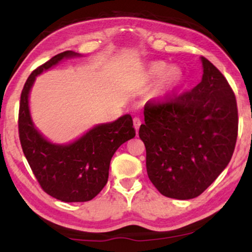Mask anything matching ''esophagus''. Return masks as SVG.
I'll return each mask as SVG.
<instances>
[{"mask_svg":"<svg viewBox=\"0 0 252 252\" xmlns=\"http://www.w3.org/2000/svg\"><path fill=\"white\" fill-rule=\"evenodd\" d=\"M132 122H134V126H135V129H136V131H137L138 129H140V126H141V118H138V117H134V120H132Z\"/></svg>","mask_w":252,"mask_h":252,"instance_id":"34e87169","label":"esophagus"}]
</instances>
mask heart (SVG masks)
Instances as JSON below:
<instances>
[{
    "label": "heart",
    "mask_w": 252,
    "mask_h": 252,
    "mask_svg": "<svg viewBox=\"0 0 252 252\" xmlns=\"http://www.w3.org/2000/svg\"><path fill=\"white\" fill-rule=\"evenodd\" d=\"M147 74L150 80L161 79L158 92H160V96L162 97L172 94L184 82V74L180 68L169 67L163 62L150 63Z\"/></svg>",
    "instance_id": "1"
}]
</instances>
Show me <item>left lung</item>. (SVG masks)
<instances>
[{"label":"left lung","mask_w":252,"mask_h":252,"mask_svg":"<svg viewBox=\"0 0 252 252\" xmlns=\"http://www.w3.org/2000/svg\"><path fill=\"white\" fill-rule=\"evenodd\" d=\"M204 74L190 91L144 105L140 138L150 181L164 196L200 195L230 162L238 135L236 96L221 72L201 57Z\"/></svg>","instance_id":"8db88e82"}]
</instances>
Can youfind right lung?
<instances>
[{"mask_svg": "<svg viewBox=\"0 0 252 252\" xmlns=\"http://www.w3.org/2000/svg\"><path fill=\"white\" fill-rule=\"evenodd\" d=\"M74 56L78 54L72 51L63 52L32 72L22 89L19 109L20 142L33 174L47 194L65 202L94 199L108 182L112 155L136 134L130 115L96 126L66 146L48 142L37 131L28 108V96L35 77L63 58Z\"/></svg>", "mask_w": 252, "mask_h": 252, "instance_id": "obj_1", "label": "right lung"}]
</instances>
